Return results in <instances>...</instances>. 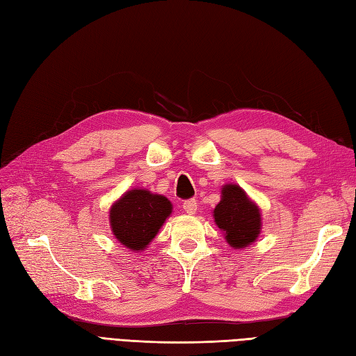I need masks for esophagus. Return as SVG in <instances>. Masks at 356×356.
Instances as JSON below:
<instances>
[{
  "instance_id": "esophagus-1",
  "label": "esophagus",
  "mask_w": 356,
  "mask_h": 356,
  "mask_svg": "<svg viewBox=\"0 0 356 356\" xmlns=\"http://www.w3.org/2000/svg\"><path fill=\"white\" fill-rule=\"evenodd\" d=\"M184 211L188 215H194L197 212V200H194V198L186 200V202L184 203Z\"/></svg>"
}]
</instances>
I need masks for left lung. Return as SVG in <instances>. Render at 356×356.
I'll list each match as a JSON object with an SVG mask.
<instances>
[{
    "label": "left lung",
    "instance_id": "obj_1",
    "mask_svg": "<svg viewBox=\"0 0 356 356\" xmlns=\"http://www.w3.org/2000/svg\"><path fill=\"white\" fill-rule=\"evenodd\" d=\"M216 225L225 234V241L234 250L247 248L259 238L261 215L259 206L248 198L245 191L229 184L221 191V202L213 211Z\"/></svg>",
    "mask_w": 356,
    "mask_h": 356
}]
</instances>
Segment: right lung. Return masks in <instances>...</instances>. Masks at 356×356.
Returning a JSON list of instances; mask_svg holds the SVG:
<instances>
[{
  "label": "right lung",
  "instance_id": "1",
  "mask_svg": "<svg viewBox=\"0 0 356 356\" xmlns=\"http://www.w3.org/2000/svg\"><path fill=\"white\" fill-rule=\"evenodd\" d=\"M170 200L147 189L127 191L111 206L109 224L115 239L127 250L143 251L171 215Z\"/></svg>",
  "mask_w": 356,
  "mask_h": 356
}]
</instances>
